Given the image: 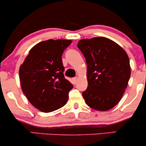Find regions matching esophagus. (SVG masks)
Returning a JSON list of instances; mask_svg holds the SVG:
<instances>
[{
	"mask_svg": "<svg viewBox=\"0 0 146 146\" xmlns=\"http://www.w3.org/2000/svg\"><path fill=\"white\" fill-rule=\"evenodd\" d=\"M78 80H79V78L78 77H75V78H74L73 79V83L75 84H76L77 82H78Z\"/></svg>",
	"mask_w": 146,
	"mask_h": 146,
	"instance_id": "1",
	"label": "esophagus"
}]
</instances>
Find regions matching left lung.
Instances as JSON below:
<instances>
[{
  "instance_id": "left-lung-1",
  "label": "left lung",
  "mask_w": 146,
  "mask_h": 146,
  "mask_svg": "<svg viewBox=\"0 0 146 146\" xmlns=\"http://www.w3.org/2000/svg\"><path fill=\"white\" fill-rule=\"evenodd\" d=\"M78 46L87 64L86 104L106 111L119 102L130 77V60L121 46L104 37L80 40Z\"/></svg>"
}]
</instances>
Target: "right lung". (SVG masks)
<instances>
[{"label":"right lung","instance_id":"1","mask_svg":"<svg viewBox=\"0 0 146 146\" xmlns=\"http://www.w3.org/2000/svg\"><path fill=\"white\" fill-rule=\"evenodd\" d=\"M71 40H48L31 48L20 66L21 88L35 108L50 113L66 104L73 84L65 79L62 55Z\"/></svg>","mask_w":146,"mask_h":146}]
</instances>
